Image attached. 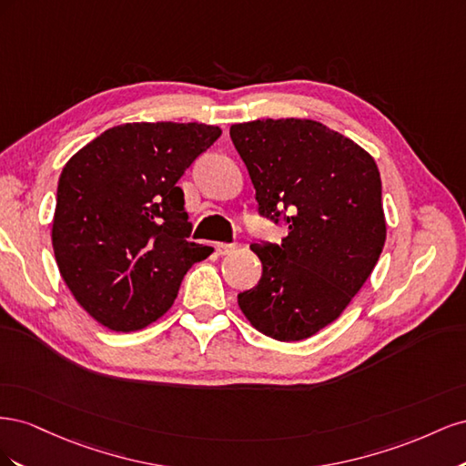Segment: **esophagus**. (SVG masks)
<instances>
[{"label":"esophagus","instance_id":"34e87169","mask_svg":"<svg viewBox=\"0 0 466 466\" xmlns=\"http://www.w3.org/2000/svg\"><path fill=\"white\" fill-rule=\"evenodd\" d=\"M235 245H228V243H218L216 245V250H218V255H221V257H225V255H231V252H235Z\"/></svg>","mask_w":466,"mask_h":466}]
</instances>
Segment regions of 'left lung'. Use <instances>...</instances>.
<instances>
[{"label":"left lung","mask_w":466,"mask_h":466,"mask_svg":"<svg viewBox=\"0 0 466 466\" xmlns=\"http://www.w3.org/2000/svg\"><path fill=\"white\" fill-rule=\"evenodd\" d=\"M257 190L258 211H288L281 245H250L258 284L238 293L247 320L279 342L329 327L373 272L387 238L375 159L317 120L279 118L231 126Z\"/></svg>","instance_id":"1"}]
</instances>
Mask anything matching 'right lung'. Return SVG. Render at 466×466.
I'll use <instances>...</instances> for the list:
<instances>
[{
  "instance_id": "obj_1",
  "label": "right lung",
  "mask_w": 466,
  "mask_h": 466,
  "mask_svg": "<svg viewBox=\"0 0 466 466\" xmlns=\"http://www.w3.org/2000/svg\"><path fill=\"white\" fill-rule=\"evenodd\" d=\"M221 136L198 122L108 128L64 167L52 247L76 301L103 327L132 332L163 317L194 262L214 248L187 241L192 223L177 187Z\"/></svg>"
}]
</instances>
